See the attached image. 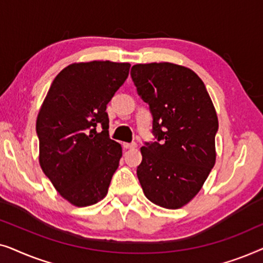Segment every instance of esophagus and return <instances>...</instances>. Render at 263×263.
Wrapping results in <instances>:
<instances>
[{
  "label": "esophagus",
  "instance_id": "1",
  "mask_svg": "<svg viewBox=\"0 0 263 263\" xmlns=\"http://www.w3.org/2000/svg\"><path fill=\"white\" fill-rule=\"evenodd\" d=\"M123 147L125 149H133V148H136V143L135 142H132V143H123Z\"/></svg>",
  "mask_w": 263,
  "mask_h": 263
}]
</instances>
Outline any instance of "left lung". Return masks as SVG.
I'll list each match as a JSON object with an SVG mask.
<instances>
[{
  "label": "left lung",
  "instance_id": "1",
  "mask_svg": "<svg viewBox=\"0 0 263 263\" xmlns=\"http://www.w3.org/2000/svg\"><path fill=\"white\" fill-rule=\"evenodd\" d=\"M130 75L149 105L157 139L141 147L140 184L151 202L177 210L200 192L214 166L217 112L206 86L189 68L135 64Z\"/></svg>",
  "mask_w": 263,
  "mask_h": 263
}]
</instances>
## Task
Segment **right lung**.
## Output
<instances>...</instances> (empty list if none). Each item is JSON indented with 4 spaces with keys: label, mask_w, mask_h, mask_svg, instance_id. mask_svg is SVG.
Returning a JSON list of instances; mask_svg holds the SVG:
<instances>
[{
    "label": "right lung",
    "mask_w": 263,
    "mask_h": 263,
    "mask_svg": "<svg viewBox=\"0 0 263 263\" xmlns=\"http://www.w3.org/2000/svg\"><path fill=\"white\" fill-rule=\"evenodd\" d=\"M129 63H73L53 79L37 117L39 164L60 195L77 207L106 196L122 157L109 138L106 105L128 78Z\"/></svg>",
    "instance_id": "1"
}]
</instances>
